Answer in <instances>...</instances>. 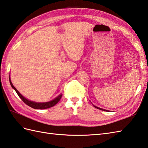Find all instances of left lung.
<instances>
[{"label":"left lung","mask_w":148,"mask_h":148,"mask_svg":"<svg viewBox=\"0 0 148 148\" xmlns=\"http://www.w3.org/2000/svg\"><path fill=\"white\" fill-rule=\"evenodd\" d=\"M95 108H98V109H99V110H103V111H106V112H108V110H104V109H102V108H99V107H97V106H94Z\"/></svg>","instance_id":"left-lung-1"}]
</instances>
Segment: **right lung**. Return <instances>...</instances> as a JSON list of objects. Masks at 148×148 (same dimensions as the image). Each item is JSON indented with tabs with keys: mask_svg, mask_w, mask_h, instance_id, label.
<instances>
[{
	"mask_svg": "<svg viewBox=\"0 0 148 148\" xmlns=\"http://www.w3.org/2000/svg\"><path fill=\"white\" fill-rule=\"evenodd\" d=\"M9 81H10V84H11V86L12 88L14 89V90L16 91V92H17V94L18 95V96L19 97V98L22 99V101L26 103L27 105H28L30 107H32L33 108L35 109H46V108H49L50 107H52L54 105H56L57 103L60 101V98H62V95H60L58 96V97H57L56 98H55L53 100L50 101L49 102H46V103H36V102H33L32 101H29L28 99H27L26 98H25V97L22 96L19 93V92L16 90V88L14 86L13 84H12V82L11 81V79L9 78Z\"/></svg>",
	"mask_w": 148,
	"mask_h": 148,
	"instance_id": "right-lung-1",
	"label": "right lung"
}]
</instances>
